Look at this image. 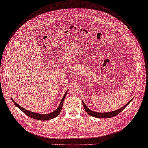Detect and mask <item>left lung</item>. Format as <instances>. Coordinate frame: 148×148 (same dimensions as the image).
Instances as JSON below:
<instances>
[{"instance_id":"left-lung-1","label":"left lung","mask_w":148,"mask_h":148,"mask_svg":"<svg viewBox=\"0 0 148 148\" xmlns=\"http://www.w3.org/2000/svg\"><path fill=\"white\" fill-rule=\"evenodd\" d=\"M132 101V99H131L128 103H127L126 105H125L124 106H123L121 108L118 109V110H116L113 111V112H106V113H105V112L104 113H99V112H96L92 111L86 106V105L85 104V103L83 101H82V103H83V106L84 107L85 111L87 113L89 114L90 116H92L93 117H96V118H112V117H113V116H115L116 115H117V114H118L120 112H122L124 110V109L129 105V103Z\"/></svg>"}]
</instances>
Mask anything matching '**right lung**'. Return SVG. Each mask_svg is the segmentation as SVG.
Returning a JSON list of instances; mask_svg holds the SVG:
<instances>
[{"label": "right lung", "instance_id": "1", "mask_svg": "<svg viewBox=\"0 0 148 148\" xmlns=\"http://www.w3.org/2000/svg\"><path fill=\"white\" fill-rule=\"evenodd\" d=\"M68 91V90L66 91L65 94L64 95V96H63V97L62 98V100L61 102H60V103L59 104L58 108L56 109V110H55V111H53V112H52L51 113H48V114H40V113H35V112H30L29 110H26V109H25L24 108L20 106L19 104H18V103H16L13 101V99H12V100L13 102L14 103V104L16 107H18L22 112H24L25 114H26L27 116H29V117H30L32 118L35 119L42 120V121H45V120H49V119H51L52 118H56V116H57L58 115L59 113H60V112H61L62 109L63 101H64L65 96H66V95Z\"/></svg>", "mask_w": 148, "mask_h": 148}]
</instances>
